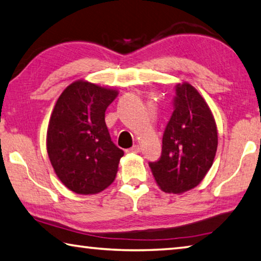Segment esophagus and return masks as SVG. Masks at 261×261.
Instances as JSON below:
<instances>
[{
	"label": "esophagus",
	"mask_w": 261,
	"mask_h": 261,
	"mask_svg": "<svg viewBox=\"0 0 261 261\" xmlns=\"http://www.w3.org/2000/svg\"><path fill=\"white\" fill-rule=\"evenodd\" d=\"M139 149V145H135V146H132L131 148L126 149V153H138Z\"/></svg>",
	"instance_id": "esophagus-1"
}]
</instances>
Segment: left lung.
I'll use <instances>...</instances> for the list:
<instances>
[{"mask_svg":"<svg viewBox=\"0 0 261 261\" xmlns=\"http://www.w3.org/2000/svg\"><path fill=\"white\" fill-rule=\"evenodd\" d=\"M175 91L161 158L148 163L155 182L167 193L196 188L211 169L218 148L216 123L204 98L189 83L177 84Z\"/></svg>","mask_w":261,"mask_h":261,"instance_id":"8db88e82","label":"left lung"}]
</instances>
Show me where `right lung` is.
<instances>
[{
    "instance_id": "right-lung-1",
    "label": "right lung",
    "mask_w": 261,
    "mask_h": 261,
    "mask_svg": "<svg viewBox=\"0 0 261 261\" xmlns=\"http://www.w3.org/2000/svg\"><path fill=\"white\" fill-rule=\"evenodd\" d=\"M115 88L77 81L62 92L47 129V153L55 174L78 194L101 192L114 182L124 152L105 122Z\"/></svg>"
}]
</instances>
